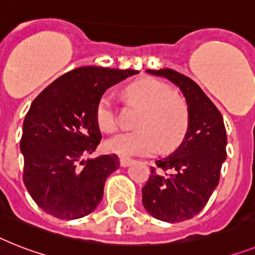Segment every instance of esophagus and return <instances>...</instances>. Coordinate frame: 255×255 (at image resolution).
<instances>
[{"instance_id": "obj_1", "label": "esophagus", "mask_w": 255, "mask_h": 255, "mask_svg": "<svg viewBox=\"0 0 255 255\" xmlns=\"http://www.w3.org/2000/svg\"><path fill=\"white\" fill-rule=\"evenodd\" d=\"M131 159H129V157H120V165L121 167H128V165H130V163H131Z\"/></svg>"}]
</instances>
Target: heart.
<instances>
[{"mask_svg":"<svg viewBox=\"0 0 255 255\" xmlns=\"http://www.w3.org/2000/svg\"><path fill=\"white\" fill-rule=\"evenodd\" d=\"M131 104L140 107L134 131L119 132L105 140V150L121 156L152 155L159 144L170 151L182 142L189 126V111L185 100L169 86L152 77H143L125 88ZM96 124L103 131L111 132L117 126L112 98L103 95L95 109Z\"/></svg>","mask_w":255,"mask_h":255,"instance_id":"obj_1","label":"heart"}]
</instances>
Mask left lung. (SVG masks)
I'll list each match as a JSON object with an SVG mask.
<instances>
[{
	"instance_id": "8db88e82",
	"label": "left lung",
	"mask_w": 255,
	"mask_h": 255,
	"mask_svg": "<svg viewBox=\"0 0 255 255\" xmlns=\"http://www.w3.org/2000/svg\"><path fill=\"white\" fill-rule=\"evenodd\" d=\"M167 78L184 94L189 126L180 146L156 160L142 188L146 211L161 222L180 223L202 211L219 184L227 157V132L222 113L193 79L172 69L147 70Z\"/></svg>"
}]
</instances>
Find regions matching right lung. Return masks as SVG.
Listing matches in <instances>:
<instances>
[{"label":"right lung","instance_id":"right-lung-1","mask_svg":"<svg viewBox=\"0 0 255 255\" xmlns=\"http://www.w3.org/2000/svg\"><path fill=\"white\" fill-rule=\"evenodd\" d=\"M139 71L85 66L61 75L40 92L23 123V181L41 210L58 219L88 215L102 202L117 155L83 160L102 139L95 109L109 87Z\"/></svg>","mask_w":255,"mask_h":255}]
</instances>
